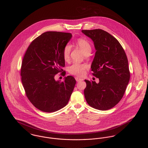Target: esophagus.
Wrapping results in <instances>:
<instances>
[{"label":"esophagus","instance_id":"1","mask_svg":"<svg viewBox=\"0 0 148 148\" xmlns=\"http://www.w3.org/2000/svg\"><path fill=\"white\" fill-rule=\"evenodd\" d=\"M75 79H76V80L77 82H80V81H81L83 80L82 79L79 78V77H76L75 78Z\"/></svg>","mask_w":148,"mask_h":148}]
</instances>
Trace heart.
<instances>
[{"mask_svg":"<svg viewBox=\"0 0 148 148\" xmlns=\"http://www.w3.org/2000/svg\"><path fill=\"white\" fill-rule=\"evenodd\" d=\"M77 46L80 49L85 55H89L92 51V47L89 42L85 39L79 38L76 41ZM71 51V46L69 44L66 45L63 50V56L64 59L68 61L69 59L70 53ZM86 66L79 63H74L69 68V72L72 75L78 76L84 75Z\"/></svg>","mask_w":148,"mask_h":148,"instance_id":"1","label":"heart"}]
</instances>
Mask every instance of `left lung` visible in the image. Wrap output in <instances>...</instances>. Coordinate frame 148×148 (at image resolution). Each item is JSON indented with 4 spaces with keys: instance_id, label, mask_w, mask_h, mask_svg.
<instances>
[{
    "instance_id": "obj_1",
    "label": "left lung",
    "mask_w": 148,
    "mask_h": 148,
    "mask_svg": "<svg viewBox=\"0 0 148 148\" xmlns=\"http://www.w3.org/2000/svg\"><path fill=\"white\" fill-rule=\"evenodd\" d=\"M93 41L96 50L91 65L99 82L85 80V99L89 106L99 110L114 107L124 94L130 79L127 55L115 37L102 29L82 30Z\"/></svg>"
}]
</instances>
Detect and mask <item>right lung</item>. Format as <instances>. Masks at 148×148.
I'll return each mask as SVG.
<instances>
[{
	"label": "right lung",
	"instance_id": "1",
	"mask_svg": "<svg viewBox=\"0 0 148 148\" xmlns=\"http://www.w3.org/2000/svg\"><path fill=\"white\" fill-rule=\"evenodd\" d=\"M72 37L69 33H43L31 42L24 55L23 85L29 100L42 111L52 112L65 107L72 93L76 84L73 76L65 77L63 81L55 80L65 66L63 50Z\"/></svg>",
	"mask_w": 148,
	"mask_h": 148
}]
</instances>
